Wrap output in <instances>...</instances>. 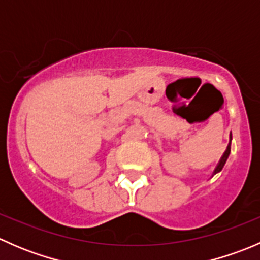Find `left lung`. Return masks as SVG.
I'll use <instances>...</instances> for the list:
<instances>
[{
	"mask_svg": "<svg viewBox=\"0 0 260 260\" xmlns=\"http://www.w3.org/2000/svg\"><path fill=\"white\" fill-rule=\"evenodd\" d=\"M230 143H232V135H230V142H229V145H228V147H226V151L224 152V154H222V157H221V158H220V161H219V164H217L216 169L214 170V174H212V176H214L215 174H217V172L221 171L222 167H224L225 162H226L228 157H229V154H230Z\"/></svg>",
	"mask_w": 260,
	"mask_h": 260,
	"instance_id": "1",
	"label": "left lung"
}]
</instances>
